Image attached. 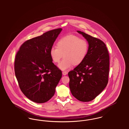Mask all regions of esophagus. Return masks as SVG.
I'll return each instance as SVG.
<instances>
[{"mask_svg":"<svg viewBox=\"0 0 129 129\" xmlns=\"http://www.w3.org/2000/svg\"><path fill=\"white\" fill-rule=\"evenodd\" d=\"M67 74V73L66 72H64H64H62V74H63V75H66Z\"/></svg>","mask_w":129,"mask_h":129,"instance_id":"obj_1","label":"esophagus"}]
</instances>
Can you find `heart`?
I'll use <instances>...</instances> for the list:
<instances>
[{
  "label": "heart",
  "instance_id": "b5f03b06",
  "mask_svg": "<svg viewBox=\"0 0 129 129\" xmlns=\"http://www.w3.org/2000/svg\"><path fill=\"white\" fill-rule=\"evenodd\" d=\"M56 45L57 47H51L50 55L53 61L58 63L64 55V58L58 65L62 71H66L73 65H78L83 61L88 47L86 41L74 35L62 37L58 40Z\"/></svg>",
  "mask_w": 129,
  "mask_h": 129
}]
</instances>
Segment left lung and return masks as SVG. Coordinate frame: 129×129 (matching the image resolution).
Here are the masks:
<instances>
[{
  "label": "left lung",
  "mask_w": 129,
  "mask_h": 129,
  "mask_svg": "<svg viewBox=\"0 0 129 129\" xmlns=\"http://www.w3.org/2000/svg\"><path fill=\"white\" fill-rule=\"evenodd\" d=\"M77 32L86 40L88 48L84 61L69 72V86L75 98L87 102L95 98L107 85L109 55L102 41L81 31Z\"/></svg>",
  "instance_id": "left-lung-1"
}]
</instances>
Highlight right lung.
I'll return each mask as SVG.
<instances>
[{
    "label": "right lung",
    "instance_id": "1",
    "mask_svg": "<svg viewBox=\"0 0 129 129\" xmlns=\"http://www.w3.org/2000/svg\"><path fill=\"white\" fill-rule=\"evenodd\" d=\"M57 28L25 42L16 54L14 71L19 86L31 101L39 104L54 95L62 72L52 62L50 50L62 31Z\"/></svg>",
    "mask_w": 129,
    "mask_h": 129
}]
</instances>
